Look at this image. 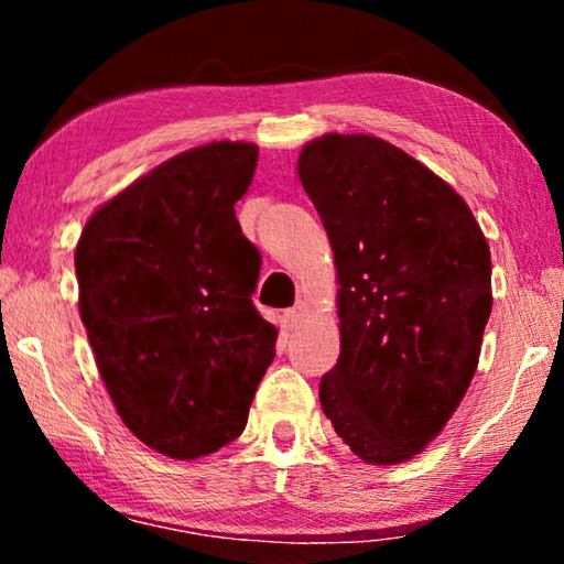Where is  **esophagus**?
I'll return each mask as SVG.
<instances>
[{
  "label": "esophagus",
  "instance_id": "34e87169",
  "mask_svg": "<svg viewBox=\"0 0 564 564\" xmlns=\"http://www.w3.org/2000/svg\"><path fill=\"white\" fill-rule=\"evenodd\" d=\"M305 316H308V305H305L303 301H299L293 305V308L285 311V321H289L291 328H299L301 323L305 321Z\"/></svg>",
  "mask_w": 564,
  "mask_h": 564
}]
</instances>
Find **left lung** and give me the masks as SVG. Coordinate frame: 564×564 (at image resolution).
I'll return each mask as SVG.
<instances>
[{
	"label": "left lung",
	"instance_id": "left-lung-1",
	"mask_svg": "<svg viewBox=\"0 0 564 564\" xmlns=\"http://www.w3.org/2000/svg\"><path fill=\"white\" fill-rule=\"evenodd\" d=\"M299 176L340 283V358L321 378V408L360 460H410L475 376L488 241L441 176L378 137L326 133L303 147Z\"/></svg>",
	"mask_w": 564,
	"mask_h": 564
}]
</instances>
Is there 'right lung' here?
Returning <instances> with one entry per match:
<instances>
[{"mask_svg":"<svg viewBox=\"0 0 564 564\" xmlns=\"http://www.w3.org/2000/svg\"><path fill=\"white\" fill-rule=\"evenodd\" d=\"M259 149L214 141L133 181L76 243L79 313L123 425L176 460L243 433L275 330L251 295L261 256L234 204Z\"/></svg>","mask_w":564,"mask_h":564,"instance_id":"obj_1","label":"right lung"}]
</instances>
